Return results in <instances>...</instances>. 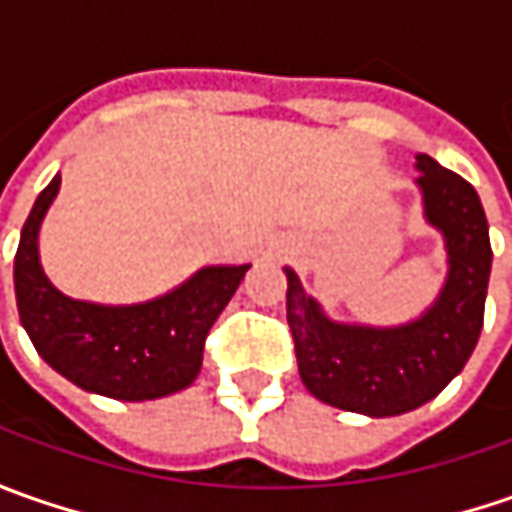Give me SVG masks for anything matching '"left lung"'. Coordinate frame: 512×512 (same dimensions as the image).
I'll return each mask as SVG.
<instances>
[{
	"mask_svg": "<svg viewBox=\"0 0 512 512\" xmlns=\"http://www.w3.org/2000/svg\"><path fill=\"white\" fill-rule=\"evenodd\" d=\"M422 170L424 219L442 230L447 279L419 319L399 327L330 322L299 276L287 273V325L305 387L319 402L364 416H399L436 399L470 359L484 325L490 233L479 193L427 153Z\"/></svg>",
	"mask_w": 512,
	"mask_h": 512,
	"instance_id": "obj_1",
	"label": "left lung"
}]
</instances>
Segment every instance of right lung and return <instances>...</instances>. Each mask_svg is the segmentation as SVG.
Masks as SVG:
<instances>
[{"label":"right lung","instance_id":"obj_1","mask_svg":"<svg viewBox=\"0 0 512 512\" xmlns=\"http://www.w3.org/2000/svg\"><path fill=\"white\" fill-rule=\"evenodd\" d=\"M56 173L33 202L13 259L22 327L65 379L108 399L148 402L179 393L202 370L205 339L250 265L202 267L145 305H93L59 293L39 265V227L59 193Z\"/></svg>","mask_w":512,"mask_h":512}]
</instances>
